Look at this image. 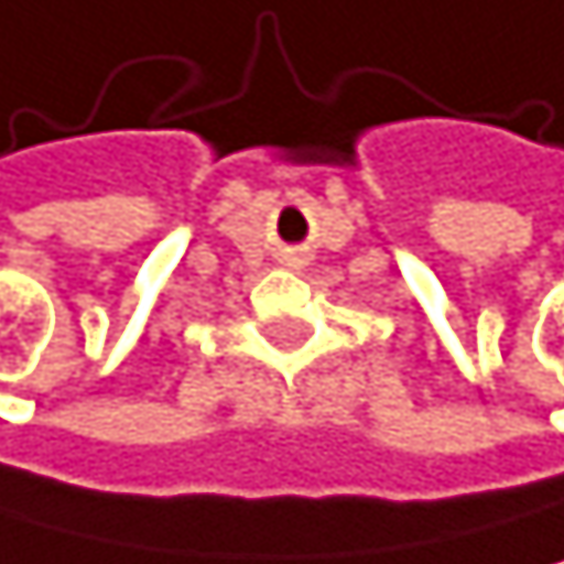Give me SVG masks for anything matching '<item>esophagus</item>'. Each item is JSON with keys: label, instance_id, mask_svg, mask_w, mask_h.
I'll list each match as a JSON object with an SVG mask.
<instances>
[{"label": "esophagus", "instance_id": "obj_1", "mask_svg": "<svg viewBox=\"0 0 564 564\" xmlns=\"http://www.w3.org/2000/svg\"><path fill=\"white\" fill-rule=\"evenodd\" d=\"M284 262H288V267H305V262H308V256H305V249H288Z\"/></svg>", "mask_w": 564, "mask_h": 564}]
</instances>
